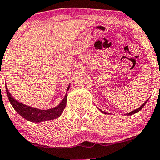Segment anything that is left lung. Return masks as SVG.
Wrapping results in <instances>:
<instances>
[{
    "label": "left lung",
    "mask_w": 160,
    "mask_h": 160,
    "mask_svg": "<svg viewBox=\"0 0 160 160\" xmlns=\"http://www.w3.org/2000/svg\"><path fill=\"white\" fill-rule=\"evenodd\" d=\"M147 101H148V100H146V102H144V103H143V104H142V105H141V106H140V107H139V108H137V109H136V110H134V111L131 112H129V113H128V114H127V116H131V115H133V114H135V113L138 112H139V111H140V110L142 109V108H143V107H144V105H146V102H147ZM100 111H101V112H102V113H104V114H107V112H103V111H102V110H100Z\"/></svg>",
    "instance_id": "obj_1"
}]
</instances>
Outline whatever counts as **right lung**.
<instances>
[{
	"label": "right lung",
	"instance_id": "obj_1",
	"mask_svg": "<svg viewBox=\"0 0 160 160\" xmlns=\"http://www.w3.org/2000/svg\"><path fill=\"white\" fill-rule=\"evenodd\" d=\"M69 87H68V89H69ZM6 92L8 95V99H9L10 103L13 106V108L15 109V111L18 113L24 118L25 119L28 121L34 122H40L42 121H48V120L55 119L62 115V112L65 109V105H66L67 102V95H65V98L62 99L61 103L58 106L55 107L53 108L47 110H41L38 108H32V107L28 106L22 103H20L19 102L16 101L11 95L10 94L9 91L8 89V87L6 85Z\"/></svg>",
	"mask_w": 160,
	"mask_h": 160
}]
</instances>
